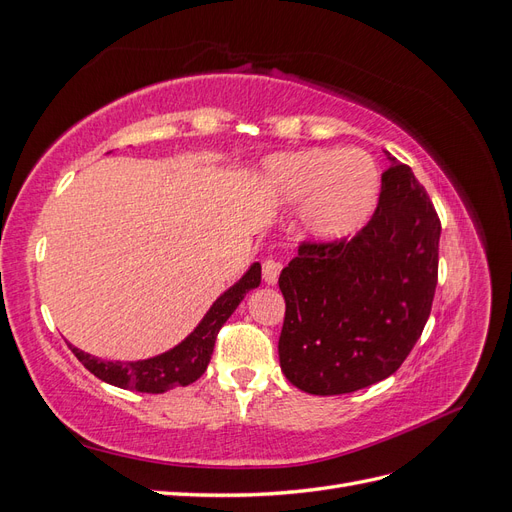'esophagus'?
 Masks as SVG:
<instances>
[{"instance_id":"obj_1","label":"esophagus","mask_w":512,"mask_h":512,"mask_svg":"<svg viewBox=\"0 0 512 512\" xmlns=\"http://www.w3.org/2000/svg\"><path fill=\"white\" fill-rule=\"evenodd\" d=\"M282 271V262L275 260V258H265L262 262V280L267 284H277V277H280Z\"/></svg>"}]
</instances>
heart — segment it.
<instances>
[{
  "mask_svg": "<svg viewBox=\"0 0 512 512\" xmlns=\"http://www.w3.org/2000/svg\"><path fill=\"white\" fill-rule=\"evenodd\" d=\"M269 173L290 198H307V230L322 241L352 235L378 203L380 170L363 149L284 153L271 160Z\"/></svg>",
  "mask_w": 512,
  "mask_h": 512,
  "instance_id": "b5f03b06",
  "label": "heart"
}]
</instances>
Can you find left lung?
<instances>
[{
	"label": "left lung",
	"mask_w": 512,
	"mask_h": 512,
	"mask_svg": "<svg viewBox=\"0 0 512 512\" xmlns=\"http://www.w3.org/2000/svg\"><path fill=\"white\" fill-rule=\"evenodd\" d=\"M378 207L352 239H303L280 275V365L312 395H344L401 367L438 284L440 218L408 164L391 158Z\"/></svg>",
	"instance_id": "8db88e82"
}]
</instances>
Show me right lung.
I'll return each instance as SVG.
<instances>
[{"instance_id": "obj_1", "label": "right lung", "mask_w": 512, "mask_h": 512, "mask_svg": "<svg viewBox=\"0 0 512 512\" xmlns=\"http://www.w3.org/2000/svg\"><path fill=\"white\" fill-rule=\"evenodd\" d=\"M260 284V265L247 271L241 280L226 290L222 297L213 303V307L198 324L194 333L181 342L177 348L153 356L147 361L121 363V361H102L98 356H91L79 348H72L74 356L79 359L96 378L119 386V389H130L138 393H164L175 389V386H188L205 374L211 361L215 337H218L224 322L239 307L243 297L252 288Z\"/></svg>"}]
</instances>
